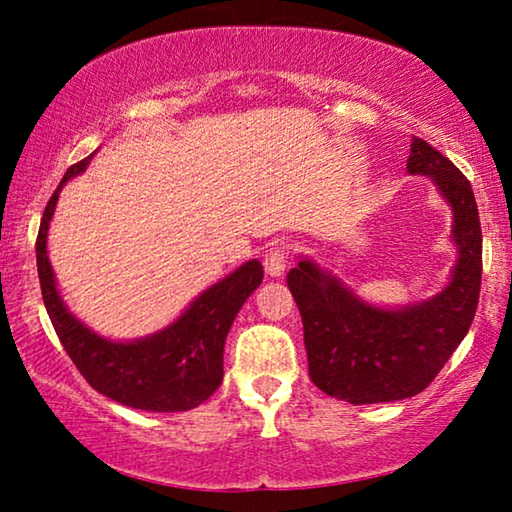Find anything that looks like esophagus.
<instances>
[{"mask_svg":"<svg viewBox=\"0 0 512 512\" xmlns=\"http://www.w3.org/2000/svg\"><path fill=\"white\" fill-rule=\"evenodd\" d=\"M286 263H289V249H286L284 244H277V247H272L263 258V268L270 277H282L284 270H286Z\"/></svg>","mask_w":512,"mask_h":512,"instance_id":"34e87169","label":"esophagus"}]
</instances>
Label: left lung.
I'll return each instance as SVG.
<instances>
[{
    "instance_id": "left-lung-1",
    "label": "left lung",
    "mask_w": 512,
    "mask_h": 512,
    "mask_svg": "<svg viewBox=\"0 0 512 512\" xmlns=\"http://www.w3.org/2000/svg\"><path fill=\"white\" fill-rule=\"evenodd\" d=\"M408 172L429 177L452 207L459 258L438 296L384 310L363 303L310 258H300L286 275L303 317L312 382L354 405L401 401L424 391L464 340L478 310L482 230L471 181L419 137L410 144Z\"/></svg>"
}]
</instances>
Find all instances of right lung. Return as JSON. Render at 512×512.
<instances>
[{
	"mask_svg": "<svg viewBox=\"0 0 512 512\" xmlns=\"http://www.w3.org/2000/svg\"><path fill=\"white\" fill-rule=\"evenodd\" d=\"M90 158L72 165L48 200L37 235V270L41 296L55 333L86 377V382L111 401L137 410L184 412L198 408L223 380V345L228 331L251 293L263 282V265L247 261L221 282L209 286L188 310L163 331L132 342L102 338L81 324L62 303L46 254L48 223L62 186L86 170Z\"/></svg>",
	"mask_w": 512,
	"mask_h": 512,
	"instance_id": "1",
	"label": "right lung"
}]
</instances>
